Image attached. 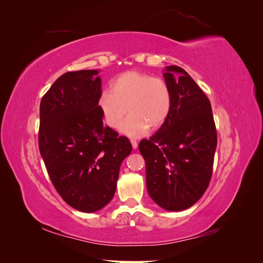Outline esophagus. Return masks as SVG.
<instances>
[{"label":"esophagus","mask_w":263,"mask_h":263,"mask_svg":"<svg viewBox=\"0 0 263 263\" xmlns=\"http://www.w3.org/2000/svg\"><path fill=\"white\" fill-rule=\"evenodd\" d=\"M130 142H132V146H133L134 149H136V148L138 147V142H137L136 140H135V139H132Z\"/></svg>","instance_id":"obj_1"}]
</instances>
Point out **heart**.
<instances>
[{
	"label": "heart",
	"instance_id": "1",
	"mask_svg": "<svg viewBox=\"0 0 263 263\" xmlns=\"http://www.w3.org/2000/svg\"><path fill=\"white\" fill-rule=\"evenodd\" d=\"M172 91L160 78L127 71L110 83V91L101 92L98 106L110 128L121 126L128 110L131 115L121 127L127 137L144 136L149 127L158 128L168 118L172 107Z\"/></svg>",
	"mask_w": 263,
	"mask_h": 263
}]
</instances>
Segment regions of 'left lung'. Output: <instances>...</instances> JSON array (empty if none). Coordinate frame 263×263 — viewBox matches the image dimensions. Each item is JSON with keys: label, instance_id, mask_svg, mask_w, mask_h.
Masks as SVG:
<instances>
[{"label": "left lung", "instance_id": "1", "mask_svg": "<svg viewBox=\"0 0 263 263\" xmlns=\"http://www.w3.org/2000/svg\"><path fill=\"white\" fill-rule=\"evenodd\" d=\"M172 91L171 112L159 130L139 144L149 196L161 209L193 206L212 178L217 146L211 102L184 69H163Z\"/></svg>", "mask_w": 263, "mask_h": 263}]
</instances>
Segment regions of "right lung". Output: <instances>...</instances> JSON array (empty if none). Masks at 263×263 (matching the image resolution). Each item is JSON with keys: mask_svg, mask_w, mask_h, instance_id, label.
I'll use <instances>...</instances> for the list:
<instances>
[{"mask_svg": "<svg viewBox=\"0 0 263 263\" xmlns=\"http://www.w3.org/2000/svg\"><path fill=\"white\" fill-rule=\"evenodd\" d=\"M100 70L59 77L41 102L39 151L53 186L71 208L94 213L115 194L132 144L103 125Z\"/></svg>", "mask_w": 263, "mask_h": 263, "instance_id": "right-lung-1", "label": "right lung"}]
</instances>
